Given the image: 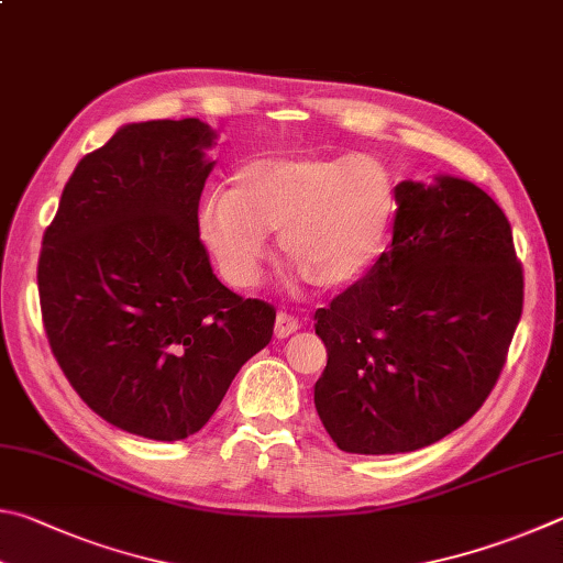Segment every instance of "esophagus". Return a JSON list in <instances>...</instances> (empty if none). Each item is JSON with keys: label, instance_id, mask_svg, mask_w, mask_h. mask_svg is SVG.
Here are the masks:
<instances>
[{"label": "esophagus", "instance_id": "esophagus-1", "mask_svg": "<svg viewBox=\"0 0 563 563\" xmlns=\"http://www.w3.org/2000/svg\"><path fill=\"white\" fill-rule=\"evenodd\" d=\"M301 329V323L289 317V313H276V323H274V336L276 339H289L291 333H297Z\"/></svg>", "mask_w": 563, "mask_h": 563}]
</instances>
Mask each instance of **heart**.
Returning a JSON list of instances; mask_svg holds the SVG:
<instances>
[{
    "mask_svg": "<svg viewBox=\"0 0 563 563\" xmlns=\"http://www.w3.org/2000/svg\"><path fill=\"white\" fill-rule=\"evenodd\" d=\"M396 187L376 157L262 155L240 165L230 192L207 195L197 236L227 284L246 289L276 234L282 262L319 291L349 289L386 250Z\"/></svg>",
    "mask_w": 563,
    "mask_h": 563,
    "instance_id": "1",
    "label": "heart"
}]
</instances>
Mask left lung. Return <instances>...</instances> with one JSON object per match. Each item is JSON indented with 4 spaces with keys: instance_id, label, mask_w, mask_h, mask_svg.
<instances>
[{
    "instance_id": "1",
    "label": "left lung",
    "mask_w": 563,
    "mask_h": 563,
    "mask_svg": "<svg viewBox=\"0 0 563 563\" xmlns=\"http://www.w3.org/2000/svg\"><path fill=\"white\" fill-rule=\"evenodd\" d=\"M393 242L313 313L323 428L353 455L428 448L475 416L521 319L525 276L505 212L475 183L396 185Z\"/></svg>"
}]
</instances>
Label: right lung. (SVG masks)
Listing matches in <instances>:
<instances>
[{
    "mask_svg": "<svg viewBox=\"0 0 563 563\" xmlns=\"http://www.w3.org/2000/svg\"><path fill=\"white\" fill-rule=\"evenodd\" d=\"M217 131L128 123L76 165L38 256L54 358L96 416L147 440L195 435L272 341L269 303L217 279L197 207Z\"/></svg>",
    "mask_w": 563,
    "mask_h": 563,
    "instance_id": "1",
    "label": "right lung"
}]
</instances>
